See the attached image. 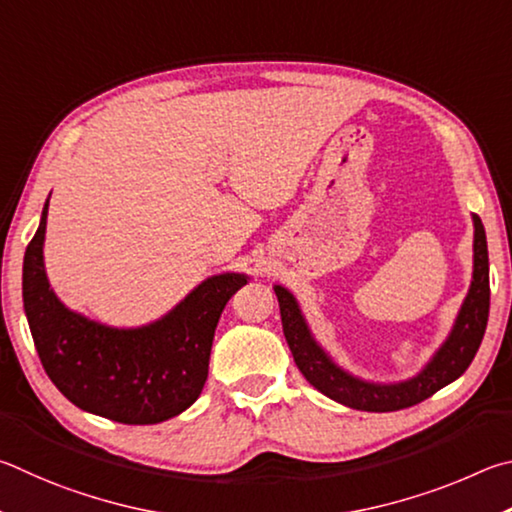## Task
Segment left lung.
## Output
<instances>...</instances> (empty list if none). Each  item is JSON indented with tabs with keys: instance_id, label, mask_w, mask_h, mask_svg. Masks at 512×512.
Returning a JSON list of instances; mask_svg holds the SVG:
<instances>
[{
	"instance_id": "left-lung-1",
	"label": "left lung",
	"mask_w": 512,
	"mask_h": 512,
	"mask_svg": "<svg viewBox=\"0 0 512 512\" xmlns=\"http://www.w3.org/2000/svg\"><path fill=\"white\" fill-rule=\"evenodd\" d=\"M47 215L49 197L24 251L22 299L49 380L78 409L123 425H157L182 414L202 393L222 310L249 276L211 274L159 319L107 326L71 310L51 288L44 265Z\"/></svg>"
}]
</instances>
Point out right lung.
<instances>
[{
    "mask_svg": "<svg viewBox=\"0 0 512 512\" xmlns=\"http://www.w3.org/2000/svg\"><path fill=\"white\" fill-rule=\"evenodd\" d=\"M472 281L468 294L456 312L452 330L445 342L436 348L427 364L414 378L405 382H371L360 375L346 371L344 366L333 362V357L321 346L308 326L299 301L294 294L274 288L281 306L283 333L294 355V362L306 375L310 384L330 400L357 411H398L418 405L425 398L434 396L438 389L459 380L468 369L479 344L486 333L490 310V265L486 229L481 220L472 215Z\"/></svg>",
    "mask_w": 512,
    "mask_h": 512,
    "instance_id": "right-lung-1",
    "label": "right lung"
}]
</instances>
